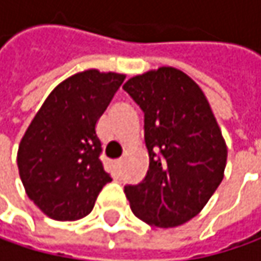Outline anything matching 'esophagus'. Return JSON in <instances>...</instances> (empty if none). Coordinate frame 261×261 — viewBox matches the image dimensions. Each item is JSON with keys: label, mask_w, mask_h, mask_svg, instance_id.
Instances as JSON below:
<instances>
[{"label": "esophagus", "mask_w": 261, "mask_h": 261, "mask_svg": "<svg viewBox=\"0 0 261 261\" xmlns=\"http://www.w3.org/2000/svg\"><path fill=\"white\" fill-rule=\"evenodd\" d=\"M116 163H117V167L120 168V167H122V164H123V158H120V160H117Z\"/></svg>", "instance_id": "obj_1"}]
</instances>
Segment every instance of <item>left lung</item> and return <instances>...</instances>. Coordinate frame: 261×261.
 <instances>
[{
    "label": "left lung",
    "instance_id": "left-lung-1",
    "mask_svg": "<svg viewBox=\"0 0 261 261\" xmlns=\"http://www.w3.org/2000/svg\"><path fill=\"white\" fill-rule=\"evenodd\" d=\"M125 91L144 112L149 168L125 186L132 212L173 228L195 218L224 178L228 149L202 88L183 71L161 66L129 78Z\"/></svg>",
    "mask_w": 261,
    "mask_h": 261
}]
</instances>
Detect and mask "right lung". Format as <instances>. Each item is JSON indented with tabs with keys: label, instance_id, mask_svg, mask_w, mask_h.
<instances>
[{
	"label": "right lung",
	"instance_id": "right-lung-1",
	"mask_svg": "<svg viewBox=\"0 0 261 261\" xmlns=\"http://www.w3.org/2000/svg\"><path fill=\"white\" fill-rule=\"evenodd\" d=\"M126 75L87 69L52 90L20 141L17 166L25 193L55 221H76L112 181L100 161L95 123Z\"/></svg>",
	"mask_w": 261,
	"mask_h": 261
}]
</instances>
